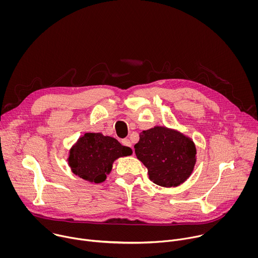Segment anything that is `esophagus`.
<instances>
[{
  "label": "esophagus",
  "mask_w": 258,
  "mask_h": 258,
  "mask_svg": "<svg viewBox=\"0 0 258 258\" xmlns=\"http://www.w3.org/2000/svg\"><path fill=\"white\" fill-rule=\"evenodd\" d=\"M121 144H122L123 146H125V147H130V148H132V149H133V147H132V143H131V141H130V140H127V139H123V140L121 141ZM133 153L135 154V151H134V149H133Z\"/></svg>",
  "instance_id": "esophagus-1"
}]
</instances>
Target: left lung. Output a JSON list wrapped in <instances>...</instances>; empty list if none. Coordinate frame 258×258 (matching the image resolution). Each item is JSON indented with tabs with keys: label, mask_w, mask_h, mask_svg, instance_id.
Segmentation results:
<instances>
[{
	"label": "left lung",
	"mask_w": 258,
	"mask_h": 258,
	"mask_svg": "<svg viewBox=\"0 0 258 258\" xmlns=\"http://www.w3.org/2000/svg\"><path fill=\"white\" fill-rule=\"evenodd\" d=\"M135 152L148 169L149 178L165 188L185 182L192 174L197 159L196 146L191 138L159 125L140 134Z\"/></svg>",
	"instance_id": "left-lung-1"
}]
</instances>
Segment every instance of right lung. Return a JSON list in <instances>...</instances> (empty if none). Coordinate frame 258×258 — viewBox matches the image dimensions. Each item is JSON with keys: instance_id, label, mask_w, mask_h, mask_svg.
I'll list each match as a JSON object with an SVG mask.
<instances>
[{"instance_id": "obj_1", "label": "right lung", "mask_w": 258, "mask_h": 258, "mask_svg": "<svg viewBox=\"0 0 258 258\" xmlns=\"http://www.w3.org/2000/svg\"><path fill=\"white\" fill-rule=\"evenodd\" d=\"M133 154L130 147L101 133H86L80 137L68 153L71 171L90 182H103L111 172L113 162Z\"/></svg>"}]
</instances>
